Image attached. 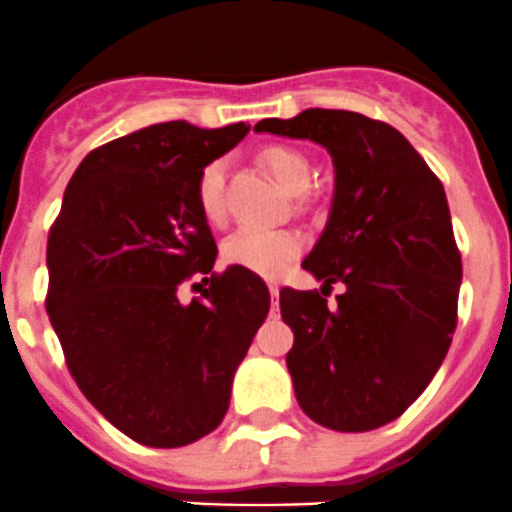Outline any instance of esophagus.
<instances>
[{"label":"esophagus","instance_id":"esophagus-1","mask_svg":"<svg viewBox=\"0 0 512 512\" xmlns=\"http://www.w3.org/2000/svg\"><path fill=\"white\" fill-rule=\"evenodd\" d=\"M267 290H270V296H273V308L278 306V293H280V288L275 283H270L267 285Z\"/></svg>","mask_w":512,"mask_h":512}]
</instances>
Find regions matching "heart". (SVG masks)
Here are the masks:
<instances>
[{"instance_id": "b5f03b06", "label": "heart", "mask_w": 512, "mask_h": 512, "mask_svg": "<svg viewBox=\"0 0 512 512\" xmlns=\"http://www.w3.org/2000/svg\"><path fill=\"white\" fill-rule=\"evenodd\" d=\"M262 163L290 193H301L311 181V165L306 155L285 145H270L262 150ZM196 201L206 222L219 224L224 219V163L211 160L196 181ZM303 250V237L296 229H237L224 239L222 255L229 265L247 267L250 273L278 278Z\"/></svg>"}]
</instances>
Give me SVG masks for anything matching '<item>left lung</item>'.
Segmentation results:
<instances>
[{"instance_id":"1","label":"left lung","mask_w":512,"mask_h":512,"mask_svg":"<svg viewBox=\"0 0 512 512\" xmlns=\"http://www.w3.org/2000/svg\"><path fill=\"white\" fill-rule=\"evenodd\" d=\"M255 130L319 142L334 163L329 222L303 270L321 292L348 290L336 309L319 290H280L298 405L334 431L385 426L434 380L457 329L462 257L444 186L395 127L365 114L306 109Z\"/></svg>"}]
</instances>
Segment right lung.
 I'll use <instances>...</instances> for the list:
<instances>
[{"mask_svg":"<svg viewBox=\"0 0 512 512\" xmlns=\"http://www.w3.org/2000/svg\"><path fill=\"white\" fill-rule=\"evenodd\" d=\"M247 132L245 122L201 130L178 119L96 147L50 227L45 308L68 370L137 444L176 449L211 434L270 311L260 275L214 273L216 242L196 201L201 170ZM199 274L210 288L183 304L177 288Z\"/></svg>","mask_w":512,"mask_h":512,"instance_id":"obj_1","label":"right lung"}]
</instances>
